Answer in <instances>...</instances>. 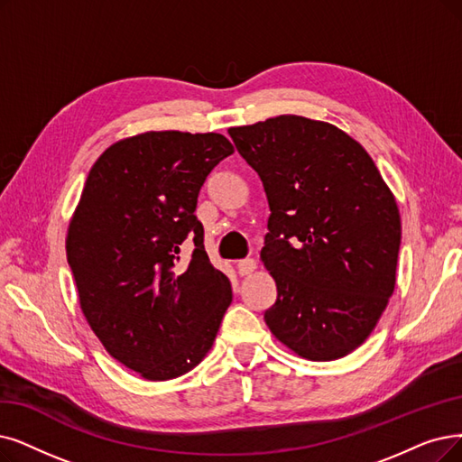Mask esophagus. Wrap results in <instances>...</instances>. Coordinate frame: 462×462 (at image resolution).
Listing matches in <instances>:
<instances>
[{
	"label": "esophagus",
	"instance_id": "34e87169",
	"mask_svg": "<svg viewBox=\"0 0 462 462\" xmlns=\"http://www.w3.org/2000/svg\"><path fill=\"white\" fill-rule=\"evenodd\" d=\"M255 267H257V263H255V260H252V257H246V260H241L236 263V271L241 276H246V274L254 273Z\"/></svg>",
	"mask_w": 462,
	"mask_h": 462
}]
</instances>
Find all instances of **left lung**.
Segmentation results:
<instances>
[{
	"label": "left lung",
	"mask_w": 462,
	"mask_h": 462,
	"mask_svg": "<svg viewBox=\"0 0 462 462\" xmlns=\"http://www.w3.org/2000/svg\"><path fill=\"white\" fill-rule=\"evenodd\" d=\"M269 202L262 262L276 282L273 336L337 360L372 334L396 284L400 212L374 159L337 126L279 116L229 128Z\"/></svg>",
	"instance_id": "8db88e82"
}]
</instances>
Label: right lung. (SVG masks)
Returning a JSON list of instances; mask_svg holds the SVG:
<instances>
[{
    "label": "right lung",
    "mask_w": 462,
    "mask_h": 462,
    "mask_svg": "<svg viewBox=\"0 0 462 462\" xmlns=\"http://www.w3.org/2000/svg\"><path fill=\"white\" fill-rule=\"evenodd\" d=\"M235 152L216 133H143L98 157L73 214L66 254L81 310L106 350L150 381L207 356L233 293L202 245L197 197ZM189 236L194 254L179 263Z\"/></svg>",
    "instance_id": "add662e5"
}]
</instances>
